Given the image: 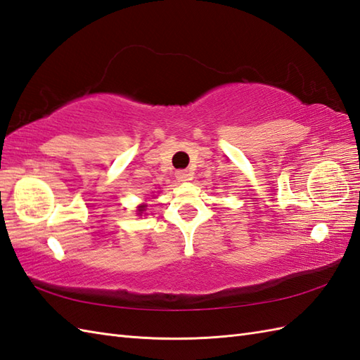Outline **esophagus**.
<instances>
[{
    "mask_svg": "<svg viewBox=\"0 0 360 360\" xmlns=\"http://www.w3.org/2000/svg\"><path fill=\"white\" fill-rule=\"evenodd\" d=\"M176 178H178V181L181 182H186L190 179V173L187 170H178L176 172Z\"/></svg>",
    "mask_w": 360,
    "mask_h": 360,
    "instance_id": "esophagus-1",
    "label": "esophagus"
}]
</instances>
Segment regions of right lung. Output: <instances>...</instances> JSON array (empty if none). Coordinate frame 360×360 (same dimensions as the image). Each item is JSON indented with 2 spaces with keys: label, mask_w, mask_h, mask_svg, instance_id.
<instances>
[{
  "label": "right lung",
  "mask_w": 360,
  "mask_h": 360,
  "mask_svg": "<svg viewBox=\"0 0 360 360\" xmlns=\"http://www.w3.org/2000/svg\"><path fill=\"white\" fill-rule=\"evenodd\" d=\"M143 207H145V205H141V209H139V212H142V210H143Z\"/></svg>",
  "instance_id": "1"
}]
</instances>
